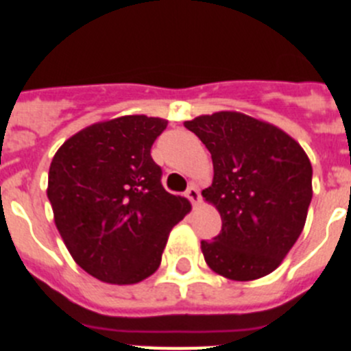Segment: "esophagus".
<instances>
[{
    "label": "esophagus",
    "mask_w": 351,
    "mask_h": 351,
    "mask_svg": "<svg viewBox=\"0 0 351 351\" xmlns=\"http://www.w3.org/2000/svg\"><path fill=\"white\" fill-rule=\"evenodd\" d=\"M186 197L190 198L191 204H195V206H197V204L200 202V193H198V190H197V188H195V186H190V188L186 190Z\"/></svg>",
    "instance_id": "34e87169"
}]
</instances>
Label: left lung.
I'll list each match as a JSON object with an SVG mask.
<instances>
[{
    "label": "left lung",
    "mask_w": 351,
    "mask_h": 351,
    "mask_svg": "<svg viewBox=\"0 0 351 351\" xmlns=\"http://www.w3.org/2000/svg\"><path fill=\"white\" fill-rule=\"evenodd\" d=\"M184 126L213 158V184L202 197L218 209L221 232L214 241H202L207 265L234 281L271 274L308 218V154L278 126L235 110L198 116Z\"/></svg>",
    "instance_id": "1"
}]
</instances>
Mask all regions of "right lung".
Wrapping results in <instances>:
<instances>
[{"mask_svg":"<svg viewBox=\"0 0 351 351\" xmlns=\"http://www.w3.org/2000/svg\"><path fill=\"white\" fill-rule=\"evenodd\" d=\"M167 123L147 116L95 123L52 158L56 226L77 265L104 283L135 285L154 274L172 226L191 210L163 188L151 158Z\"/></svg>","mask_w":351,"mask_h":351,"instance_id":"add662e5","label":"right lung"}]
</instances>
